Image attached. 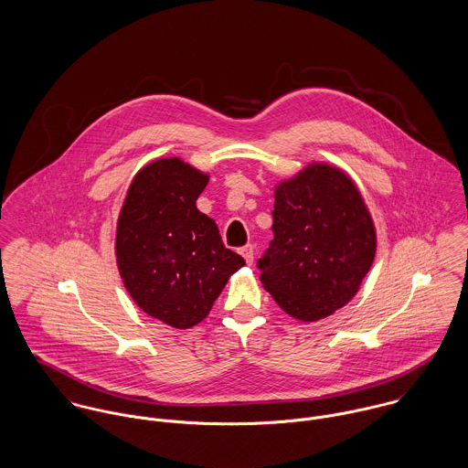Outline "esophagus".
<instances>
[{"label": "esophagus", "mask_w": 468, "mask_h": 468, "mask_svg": "<svg viewBox=\"0 0 468 468\" xmlns=\"http://www.w3.org/2000/svg\"><path fill=\"white\" fill-rule=\"evenodd\" d=\"M239 253L244 257V260H246L250 265L253 263V260H255V250H253V246H244V248L239 250Z\"/></svg>", "instance_id": "1"}]
</instances>
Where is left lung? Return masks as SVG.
Returning a JSON list of instances; mask_svg holds the SVG:
<instances>
[{
	"label": "left lung",
	"instance_id": "obj_1",
	"mask_svg": "<svg viewBox=\"0 0 468 468\" xmlns=\"http://www.w3.org/2000/svg\"><path fill=\"white\" fill-rule=\"evenodd\" d=\"M272 235L257 261L260 282L283 311L302 321L345 307L377 246L359 190L328 165H311L276 188Z\"/></svg>",
	"mask_w": 468,
	"mask_h": 468
}]
</instances>
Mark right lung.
<instances>
[{"mask_svg":"<svg viewBox=\"0 0 468 468\" xmlns=\"http://www.w3.org/2000/svg\"><path fill=\"white\" fill-rule=\"evenodd\" d=\"M208 176L177 157L133 179L116 229V261L138 307L174 328L201 323L228 278L246 261L228 250L196 201Z\"/></svg>","mask_w":468,"mask_h":468,"instance_id":"1","label":"right lung"}]
</instances>
